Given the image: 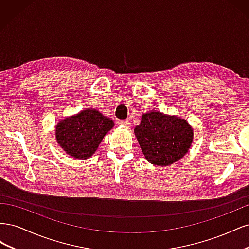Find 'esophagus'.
Returning <instances> with one entry per match:
<instances>
[{
	"label": "esophagus",
	"instance_id": "obj_1",
	"mask_svg": "<svg viewBox=\"0 0 249 249\" xmlns=\"http://www.w3.org/2000/svg\"><path fill=\"white\" fill-rule=\"evenodd\" d=\"M118 124L122 125V126L127 127V126H130V122H129V120H126V119L125 120H119Z\"/></svg>",
	"mask_w": 249,
	"mask_h": 249
}]
</instances>
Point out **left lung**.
Returning <instances> with one entry per match:
<instances>
[{
	"label": "left lung",
	"mask_w": 249,
	"mask_h": 249,
	"mask_svg": "<svg viewBox=\"0 0 249 249\" xmlns=\"http://www.w3.org/2000/svg\"><path fill=\"white\" fill-rule=\"evenodd\" d=\"M134 133L145 159L162 167L182 159L191 147L194 135L186 119L156 110L142 114Z\"/></svg>",
	"instance_id": "1"
}]
</instances>
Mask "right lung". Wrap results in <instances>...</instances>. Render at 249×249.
I'll use <instances>...</instances> for the list:
<instances>
[{
    "mask_svg": "<svg viewBox=\"0 0 249 249\" xmlns=\"http://www.w3.org/2000/svg\"><path fill=\"white\" fill-rule=\"evenodd\" d=\"M114 122L96 110L87 108L57 123L56 140L59 146L74 159L85 160L91 157Z\"/></svg>",
    "mask_w": 249,
    "mask_h": 249,
    "instance_id": "add662e5",
    "label": "right lung"
}]
</instances>
